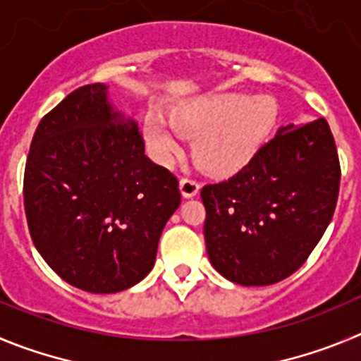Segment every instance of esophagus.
Wrapping results in <instances>:
<instances>
[{"label": "esophagus", "mask_w": 361, "mask_h": 361, "mask_svg": "<svg viewBox=\"0 0 361 361\" xmlns=\"http://www.w3.org/2000/svg\"><path fill=\"white\" fill-rule=\"evenodd\" d=\"M180 190L183 197H194L200 192V183L196 180H190V178H181Z\"/></svg>", "instance_id": "esophagus-1"}]
</instances>
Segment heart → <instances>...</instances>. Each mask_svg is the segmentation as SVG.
Wrapping results in <instances>:
<instances>
[{
  "instance_id": "b5f03b06",
  "label": "heart",
  "mask_w": 361,
  "mask_h": 361,
  "mask_svg": "<svg viewBox=\"0 0 361 361\" xmlns=\"http://www.w3.org/2000/svg\"><path fill=\"white\" fill-rule=\"evenodd\" d=\"M281 108L268 95H203L180 104L169 120L152 113L144 120V140L157 160L169 164L194 140V158L209 173L230 176L252 164L279 128Z\"/></svg>"
}]
</instances>
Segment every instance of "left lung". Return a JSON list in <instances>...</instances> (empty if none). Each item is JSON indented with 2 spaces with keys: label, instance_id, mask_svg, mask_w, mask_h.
I'll list each match as a JSON object with an SVG mask.
<instances>
[{
  "label": "left lung",
  "instance_id": "8db88e82",
  "mask_svg": "<svg viewBox=\"0 0 361 361\" xmlns=\"http://www.w3.org/2000/svg\"><path fill=\"white\" fill-rule=\"evenodd\" d=\"M338 188V152L327 120L282 126L235 176L201 188L210 262L241 286L290 277L322 239Z\"/></svg>",
  "mask_w": 361,
  "mask_h": 361
}]
</instances>
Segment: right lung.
<instances>
[{"mask_svg": "<svg viewBox=\"0 0 361 361\" xmlns=\"http://www.w3.org/2000/svg\"><path fill=\"white\" fill-rule=\"evenodd\" d=\"M135 120L87 84L39 122L25 167V212L41 257L68 284L118 293L157 261L180 207L176 176L145 157Z\"/></svg>", "mask_w": 361, "mask_h": 361, "instance_id": "1", "label": "right lung"}]
</instances>
